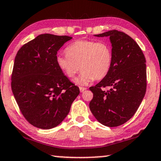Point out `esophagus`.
Masks as SVG:
<instances>
[{"mask_svg":"<svg viewBox=\"0 0 161 161\" xmlns=\"http://www.w3.org/2000/svg\"><path fill=\"white\" fill-rule=\"evenodd\" d=\"M79 88H80V92H83L84 91L86 90V88H85V87H79Z\"/></svg>","mask_w":161,"mask_h":161,"instance_id":"obj_1","label":"esophagus"}]
</instances>
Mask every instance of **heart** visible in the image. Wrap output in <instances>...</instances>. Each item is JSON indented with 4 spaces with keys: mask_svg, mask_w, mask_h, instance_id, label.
Wrapping results in <instances>:
<instances>
[{
    "mask_svg": "<svg viewBox=\"0 0 161 161\" xmlns=\"http://www.w3.org/2000/svg\"><path fill=\"white\" fill-rule=\"evenodd\" d=\"M66 53L57 56V64L68 78L83 70L75 80L80 85L105 78L113 65V49L106 41H76L67 46Z\"/></svg>",
    "mask_w": 161,
    "mask_h": 161,
    "instance_id": "heart-1",
    "label": "heart"
}]
</instances>
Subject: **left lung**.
I'll use <instances>...</instances> for the list:
<instances>
[{
	"label": "left lung",
	"instance_id": "obj_1",
	"mask_svg": "<svg viewBox=\"0 0 161 161\" xmlns=\"http://www.w3.org/2000/svg\"><path fill=\"white\" fill-rule=\"evenodd\" d=\"M95 36L109 37L113 60L108 75L89 88L94 94L89 108L100 123L116 127L131 119L145 95L146 59L136 42L123 32L113 30ZM107 86L111 89L104 91Z\"/></svg>",
	"mask_w": 161,
	"mask_h": 161
}]
</instances>
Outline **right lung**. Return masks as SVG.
Returning <instances> with one entry per match:
<instances>
[{"mask_svg":"<svg viewBox=\"0 0 161 161\" xmlns=\"http://www.w3.org/2000/svg\"><path fill=\"white\" fill-rule=\"evenodd\" d=\"M72 38L41 34L23 45L16 55L11 90L25 119L39 129L60 124L80 93L57 64V52Z\"/></svg>","mask_w":161,"mask_h":161,"instance_id":"obj_1","label":"right lung"}]
</instances>
